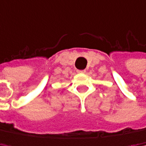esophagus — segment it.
<instances>
[{"label":"esophagus","mask_w":146,"mask_h":146,"mask_svg":"<svg viewBox=\"0 0 146 146\" xmlns=\"http://www.w3.org/2000/svg\"><path fill=\"white\" fill-rule=\"evenodd\" d=\"M77 72H78V73H82V74H84V73L86 72V70H77Z\"/></svg>","instance_id":"obj_1"}]
</instances>
